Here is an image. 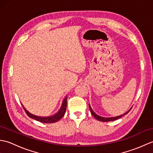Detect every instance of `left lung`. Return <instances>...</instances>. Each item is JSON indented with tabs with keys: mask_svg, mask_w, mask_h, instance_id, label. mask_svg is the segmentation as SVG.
<instances>
[{
	"mask_svg": "<svg viewBox=\"0 0 153 153\" xmlns=\"http://www.w3.org/2000/svg\"><path fill=\"white\" fill-rule=\"evenodd\" d=\"M89 109H90L91 113V114L94 116V118H96L97 120H99V121H100V122H111V121H114V120H118V119H119L120 118H122V116L127 114H128L129 112V110L131 109V108L130 109L128 110V111H127L126 113L123 114H122V115H120V116H115V117H110V118H105V117H102V116H100L97 115V114L92 110L91 107L89 104Z\"/></svg>",
	"mask_w": 153,
	"mask_h": 153,
	"instance_id": "left-lung-1",
	"label": "left lung"
}]
</instances>
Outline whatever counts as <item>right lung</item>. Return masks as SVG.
<instances>
[{"mask_svg":"<svg viewBox=\"0 0 153 153\" xmlns=\"http://www.w3.org/2000/svg\"><path fill=\"white\" fill-rule=\"evenodd\" d=\"M22 105L23 106V108H24L25 112H26L27 115L30 117V118H31L35 120H37V121H39L40 122H43V123H54V122L58 121V120L62 118L64 115L65 112H66V107H67V96L64 99L60 110H58V111L56 114H54V115L51 116L43 117V116H38L36 115H34V114H31L27 110H26V108H25V107L24 106V105H22Z\"/></svg>","mask_w":153,"mask_h":153,"instance_id":"obj_1","label":"right lung"}]
</instances>
